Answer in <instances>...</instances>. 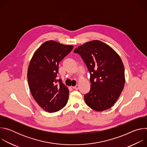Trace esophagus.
Returning a JSON list of instances; mask_svg holds the SVG:
<instances>
[{
  "instance_id": "esophagus-1",
  "label": "esophagus",
  "mask_w": 147,
  "mask_h": 147,
  "mask_svg": "<svg viewBox=\"0 0 147 147\" xmlns=\"http://www.w3.org/2000/svg\"><path fill=\"white\" fill-rule=\"evenodd\" d=\"M73 87V89H75V90H78V88H79V86H78V85H76V86H74V87Z\"/></svg>"
}]
</instances>
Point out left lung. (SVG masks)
Segmentation results:
<instances>
[{
    "instance_id": "left-lung-1",
    "label": "left lung",
    "mask_w": 147,
    "mask_h": 147,
    "mask_svg": "<svg viewBox=\"0 0 147 147\" xmlns=\"http://www.w3.org/2000/svg\"><path fill=\"white\" fill-rule=\"evenodd\" d=\"M90 73V92L84 95L87 105L95 111L111 108L119 97L125 83L124 68L119 55L98 40L76 48Z\"/></svg>"
}]
</instances>
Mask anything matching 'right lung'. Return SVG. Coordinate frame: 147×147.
I'll return each instance as SVG.
<instances>
[{"label":"right lung","instance_id":"right-lung-1","mask_svg":"<svg viewBox=\"0 0 147 147\" xmlns=\"http://www.w3.org/2000/svg\"><path fill=\"white\" fill-rule=\"evenodd\" d=\"M73 48L55 40L46 41L30 61L27 71L30 90L37 103L47 112H57L67 104L69 89L56 77L60 61Z\"/></svg>","mask_w":147,"mask_h":147}]
</instances>
